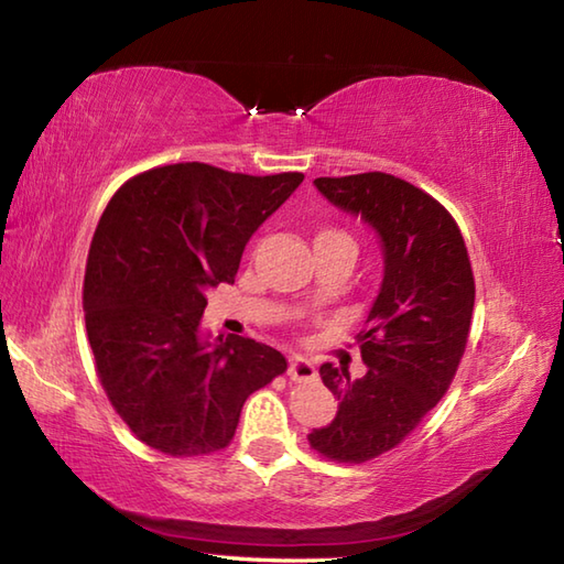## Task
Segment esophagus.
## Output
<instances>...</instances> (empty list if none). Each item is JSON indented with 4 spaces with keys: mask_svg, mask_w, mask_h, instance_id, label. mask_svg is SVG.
<instances>
[{
    "mask_svg": "<svg viewBox=\"0 0 564 564\" xmlns=\"http://www.w3.org/2000/svg\"><path fill=\"white\" fill-rule=\"evenodd\" d=\"M289 377L293 381H307V379H315L317 377V369L311 359L305 357H291L289 361Z\"/></svg>",
    "mask_w": 564,
    "mask_h": 564,
    "instance_id": "34e87169",
    "label": "esophagus"
}]
</instances>
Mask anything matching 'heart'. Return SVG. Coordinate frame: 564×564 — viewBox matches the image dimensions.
I'll use <instances>...</instances> for the list:
<instances>
[{
    "label": "heart",
    "instance_id": "b5f03b06",
    "mask_svg": "<svg viewBox=\"0 0 564 564\" xmlns=\"http://www.w3.org/2000/svg\"><path fill=\"white\" fill-rule=\"evenodd\" d=\"M315 241H351L345 231H339V229H319L317 231V237H315Z\"/></svg>",
    "mask_w": 564,
    "mask_h": 564
}]
</instances>
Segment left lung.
Returning a JSON list of instances; mask_svg holds the SVG:
<instances>
[{
	"instance_id": "8db88e82",
	"label": "left lung",
	"mask_w": 564,
	"mask_h": 564,
	"mask_svg": "<svg viewBox=\"0 0 564 564\" xmlns=\"http://www.w3.org/2000/svg\"><path fill=\"white\" fill-rule=\"evenodd\" d=\"M313 185L361 217L383 253L379 295L357 335L367 373L319 367L339 405L333 423L307 435L319 455L359 465L399 445L449 389L469 337L474 275L455 219L421 187L389 173Z\"/></svg>"
}]
</instances>
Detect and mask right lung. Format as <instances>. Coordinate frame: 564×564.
I'll use <instances>...</instances> for the list:
<instances>
[{
  "label": "right lung",
  "instance_id": "add662e5",
  "mask_svg": "<svg viewBox=\"0 0 564 564\" xmlns=\"http://www.w3.org/2000/svg\"><path fill=\"white\" fill-rule=\"evenodd\" d=\"M303 173L245 175L175 163L115 193L85 271V327L99 381L141 443L171 457L229 445L241 405L285 371L269 345L200 327L207 291L235 283L241 253Z\"/></svg>",
  "mask_w": 564,
  "mask_h": 564
}]
</instances>
